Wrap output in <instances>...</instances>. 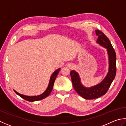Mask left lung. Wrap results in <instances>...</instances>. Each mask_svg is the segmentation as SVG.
I'll return each mask as SVG.
<instances>
[{
    "label": "left lung",
    "instance_id": "1",
    "mask_svg": "<svg viewBox=\"0 0 126 126\" xmlns=\"http://www.w3.org/2000/svg\"><path fill=\"white\" fill-rule=\"evenodd\" d=\"M95 32L97 36H98L97 42L106 48L108 54L109 67V72L106 77L100 84L88 88L82 85L78 74L75 71H71L70 73L74 90L79 95L86 99L97 98L106 94L114 79L116 73V55L114 49L108 38L103 32L99 30H96Z\"/></svg>",
    "mask_w": 126,
    "mask_h": 126
}]
</instances>
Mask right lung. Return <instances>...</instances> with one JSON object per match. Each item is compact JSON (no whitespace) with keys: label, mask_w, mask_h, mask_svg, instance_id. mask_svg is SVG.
<instances>
[{"label":"right lung","mask_w":126,"mask_h":126,"mask_svg":"<svg viewBox=\"0 0 126 126\" xmlns=\"http://www.w3.org/2000/svg\"><path fill=\"white\" fill-rule=\"evenodd\" d=\"M60 70V68H58V70H56L54 72L51 77L50 78V80H49V85L47 89H46V90L43 92V93L40 95L38 96H25V95H23L22 94H20L18 92H17L15 90L14 91L15 92V93L17 94L20 97H22V98L24 99L26 101H29V102H34V101H40V100H41L45 98L46 97H47L49 95V94H50L51 91H52L53 88V85H54V83L55 80L56 79V76L58 74L59 72V71Z\"/></svg>","instance_id":"1"}]
</instances>
